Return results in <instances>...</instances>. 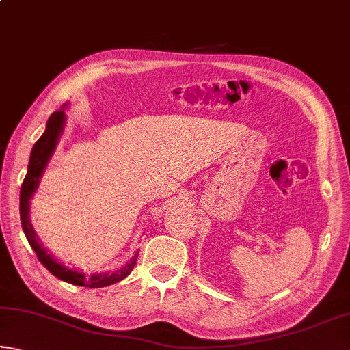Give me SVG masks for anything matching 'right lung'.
<instances>
[{"label":"right lung","mask_w":350,"mask_h":350,"mask_svg":"<svg viewBox=\"0 0 350 350\" xmlns=\"http://www.w3.org/2000/svg\"><path fill=\"white\" fill-rule=\"evenodd\" d=\"M64 122H66V116H64V111L62 106L60 111H55L54 114L49 117V120L46 123V129L43 135L35 142V145L32 148L31 159H29V165H27V174L25 177V180H23L21 191H20V217H21L23 232H25L29 244H31V247L33 248V252L37 253V258L40 262L43 264L52 275L57 276L58 280L66 281L69 284H74V286H80V287H91V288L106 287V286H111V284L122 281L123 278H126L129 273H131L135 265V260H137L139 252L135 253L133 259L129 260L128 264L123 265L122 269H118L116 271H105V273H92L90 276H86L83 271L69 269L62 262H58L51 253H47L44 250V247L41 245L38 236L35 234L31 219H29V205H31V199L33 196V193L37 191L41 176H43L44 170L47 167V162L51 161L52 154H54L57 148L58 140L62 137Z\"/></svg>","instance_id":"add662e5"}]
</instances>
